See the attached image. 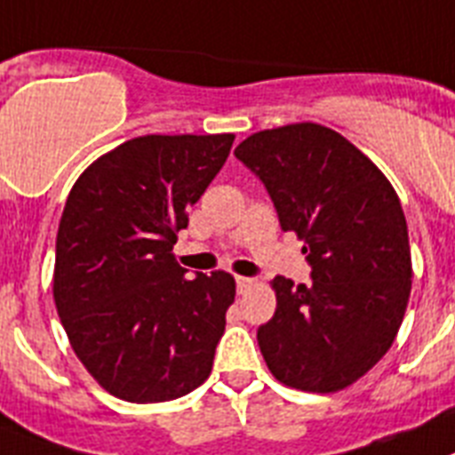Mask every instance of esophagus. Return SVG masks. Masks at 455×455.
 <instances>
[{
  "label": "esophagus",
  "instance_id": "esophagus-1",
  "mask_svg": "<svg viewBox=\"0 0 455 455\" xmlns=\"http://www.w3.org/2000/svg\"><path fill=\"white\" fill-rule=\"evenodd\" d=\"M251 286H253V279H246V276H236V292H239V295H243L246 291H251Z\"/></svg>",
  "mask_w": 455,
  "mask_h": 455
}]
</instances>
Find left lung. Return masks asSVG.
<instances>
[{
  "label": "left lung",
  "instance_id": "8db88e82",
  "mask_svg": "<svg viewBox=\"0 0 455 455\" xmlns=\"http://www.w3.org/2000/svg\"><path fill=\"white\" fill-rule=\"evenodd\" d=\"M235 156L272 197L283 232L304 242L309 286L276 276V311L258 328L276 381L337 393L393 347L411 292V251L400 197L348 139L316 123L262 130Z\"/></svg>",
  "mask_w": 455,
  "mask_h": 455
}]
</instances>
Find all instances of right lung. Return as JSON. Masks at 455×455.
I'll return each instance as SVG.
<instances>
[{"instance_id":"right-lung-1","label":"right lung","mask_w":455,"mask_h":455,"mask_svg":"<svg viewBox=\"0 0 455 455\" xmlns=\"http://www.w3.org/2000/svg\"><path fill=\"white\" fill-rule=\"evenodd\" d=\"M235 134H146L78 176L55 242L52 298L76 358L127 403H167L212 374L228 272L186 279L179 230L230 156Z\"/></svg>"}]
</instances>
